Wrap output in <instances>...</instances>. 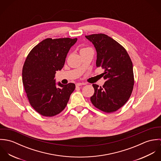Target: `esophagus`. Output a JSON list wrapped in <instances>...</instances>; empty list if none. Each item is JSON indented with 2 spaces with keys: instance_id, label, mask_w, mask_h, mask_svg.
Returning <instances> with one entry per match:
<instances>
[{
  "instance_id": "34e87169",
  "label": "esophagus",
  "mask_w": 161,
  "mask_h": 161,
  "mask_svg": "<svg viewBox=\"0 0 161 161\" xmlns=\"http://www.w3.org/2000/svg\"><path fill=\"white\" fill-rule=\"evenodd\" d=\"M86 83H82V82H78V83H77L76 84H75V86H76V87H79V86H82V85H86Z\"/></svg>"
}]
</instances>
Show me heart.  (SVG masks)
<instances>
[{
  "mask_svg": "<svg viewBox=\"0 0 161 161\" xmlns=\"http://www.w3.org/2000/svg\"><path fill=\"white\" fill-rule=\"evenodd\" d=\"M90 49V48H88V47H86V48H83L82 50H84V49Z\"/></svg>",
  "mask_w": 161,
  "mask_h": 161,
  "instance_id": "1",
  "label": "heart"
}]
</instances>
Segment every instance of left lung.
<instances>
[{
    "label": "left lung",
    "mask_w": 161,
    "mask_h": 161,
    "mask_svg": "<svg viewBox=\"0 0 161 161\" xmlns=\"http://www.w3.org/2000/svg\"><path fill=\"white\" fill-rule=\"evenodd\" d=\"M97 51L96 66L104 69L106 80L102 87L92 84L94 93L92 104L99 110L111 113L116 111L128 100L134 86L132 61L126 49L105 34L86 36Z\"/></svg>",
    "instance_id": "8db88e82"
}]
</instances>
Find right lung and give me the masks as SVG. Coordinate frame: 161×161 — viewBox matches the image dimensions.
Segmentation results:
<instances>
[{"label": "right lung", "instance_id": "1", "mask_svg": "<svg viewBox=\"0 0 161 161\" xmlns=\"http://www.w3.org/2000/svg\"><path fill=\"white\" fill-rule=\"evenodd\" d=\"M77 40L47 38L35 46L25 60L22 70L25 91L31 107L43 116L61 113L75 89L74 84L56 83L54 77L63 68L69 49Z\"/></svg>", "mask_w": 161, "mask_h": 161}]
</instances>
